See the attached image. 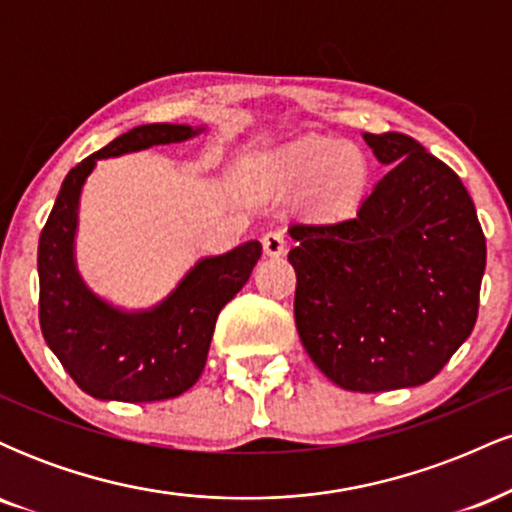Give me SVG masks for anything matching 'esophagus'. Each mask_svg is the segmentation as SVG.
I'll use <instances>...</instances> for the list:
<instances>
[{
    "mask_svg": "<svg viewBox=\"0 0 512 512\" xmlns=\"http://www.w3.org/2000/svg\"><path fill=\"white\" fill-rule=\"evenodd\" d=\"M262 248L267 252L269 257H279L284 255L286 250V236L284 231H267L262 236Z\"/></svg>",
    "mask_w": 512,
    "mask_h": 512,
    "instance_id": "esophagus-1",
    "label": "esophagus"
}]
</instances>
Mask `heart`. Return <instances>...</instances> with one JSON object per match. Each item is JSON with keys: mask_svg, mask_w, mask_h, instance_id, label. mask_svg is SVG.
Returning <instances> with one entry per match:
<instances>
[{"mask_svg": "<svg viewBox=\"0 0 512 512\" xmlns=\"http://www.w3.org/2000/svg\"><path fill=\"white\" fill-rule=\"evenodd\" d=\"M262 185L272 190H305L308 207L322 219L354 214L366 197L370 161L358 144L330 137L298 139L255 166Z\"/></svg>", "mask_w": 512, "mask_h": 512, "instance_id": "1", "label": "heart"}]
</instances>
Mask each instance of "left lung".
Masks as SVG:
<instances>
[{"label":"left lung","mask_w":512,"mask_h":512,"mask_svg":"<svg viewBox=\"0 0 512 512\" xmlns=\"http://www.w3.org/2000/svg\"><path fill=\"white\" fill-rule=\"evenodd\" d=\"M387 173L349 219L289 226L296 327L351 392L424 385L477 322L486 238L455 170L399 132L368 134Z\"/></svg>","instance_id":"8db88e82"}]
</instances>
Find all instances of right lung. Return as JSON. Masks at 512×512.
Returning a JSON list of instances; mask_svg holds the SVG:
<instances>
[{"label": "right lung", "mask_w": 512, "mask_h": 512, "mask_svg": "<svg viewBox=\"0 0 512 512\" xmlns=\"http://www.w3.org/2000/svg\"><path fill=\"white\" fill-rule=\"evenodd\" d=\"M209 127L154 122L115 137L64 178L38 243L40 330L52 354L86 395L103 402H158L190 390L207 363L221 308L243 289L262 255L248 240L223 255H204L175 289L149 308H122L98 296L76 264L79 204L103 158L180 144Z\"/></svg>", "instance_id": "add662e5"}]
</instances>
